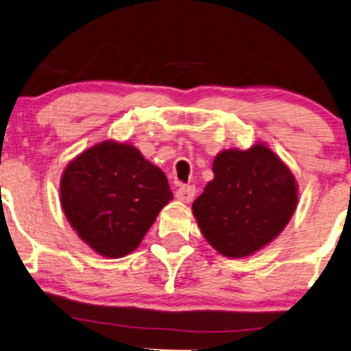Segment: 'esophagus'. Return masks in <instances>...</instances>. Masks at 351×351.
<instances>
[{
	"label": "esophagus",
	"mask_w": 351,
	"mask_h": 351,
	"mask_svg": "<svg viewBox=\"0 0 351 351\" xmlns=\"http://www.w3.org/2000/svg\"><path fill=\"white\" fill-rule=\"evenodd\" d=\"M195 186L193 185H180L179 190L176 191V198L179 201H184V203H190L195 196Z\"/></svg>",
	"instance_id": "obj_1"
}]
</instances>
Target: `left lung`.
<instances>
[{
    "label": "left lung",
    "mask_w": 351,
    "mask_h": 351,
    "mask_svg": "<svg viewBox=\"0 0 351 351\" xmlns=\"http://www.w3.org/2000/svg\"><path fill=\"white\" fill-rule=\"evenodd\" d=\"M213 172L191 206L201 233L222 256H251L271 243L294 214V176L263 143L220 152Z\"/></svg>",
    "instance_id": "8db88e82"
}]
</instances>
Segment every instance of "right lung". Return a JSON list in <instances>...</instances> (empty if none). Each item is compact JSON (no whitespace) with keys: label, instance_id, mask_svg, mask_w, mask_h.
<instances>
[{"label":"right lung","instance_id":"add662e5","mask_svg":"<svg viewBox=\"0 0 351 351\" xmlns=\"http://www.w3.org/2000/svg\"><path fill=\"white\" fill-rule=\"evenodd\" d=\"M171 199L165 172L129 143H97L70 161L60 180L70 225L110 258L132 252Z\"/></svg>","mask_w":351,"mask_h":351}]
</instances>
